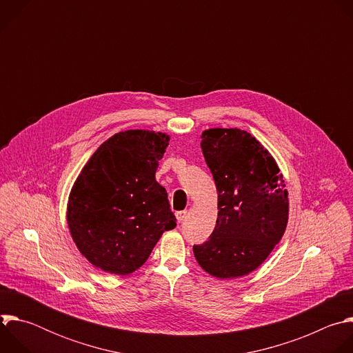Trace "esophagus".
I'll return each instance as SVG.
<instances>
[{
	"instance_id": "esophagus-1",
	"label": "esophagus",
	"mask_w": 353,
	"mask_h": 353,
	"mask_svg": "<svg viewBox=\"0 0 353 353\" xmlns=\"http://www.w3.org/2000/svg\"><path fill=\"white\" fill-rule=\"evenodd\" d=\"M187 211H179V212H176V218H177V222H183V221H185V218H187Z\"/></svg>"
}]
</instances>
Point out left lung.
Masks as SVG:
<instances>
[{
    "label": "left lung",
    "instance_id": "left-lung-1",
    "mask_svg": "<svg viewBox=\"0 0 353 353\" xmlns=\"http://www.w3.org/2000/svg\"><path fill=\"white\" fill-rule=\"evenodd\" d=\"M201 138L219 212L210 239L192 247L194 256L216 278L243 276L263 264L285 233V181L268 150L247 131L211 128Z\"/></svg>",
    "mask_w": 353,
    "mask_h": 353
}]
</instances>
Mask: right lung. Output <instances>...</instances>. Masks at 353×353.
Wrapping results in <instances>:
<instances>
[{
    "mask_svg": "<svg viewBox=\"0 0 353 353\" xmlns=\"http://www.w3.org/2000/svg\"><path fill=\"white\" fill-rule=\"evenodd\" d=\"M169 135L121 131L97 148L78 176L67 221L83 257L116 275L138 270L176 216L157 179Z\"/></svg>",
    "mask_w": 353,
    "mask_h": 353,
    "instance_id": "add662e5",
    "label": "right lung"
}]
</instances>
